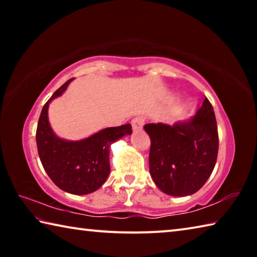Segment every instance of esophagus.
I'll use <instances>...</instances> for the list:
<instances>
[{
	"label": "esophagus",
	"instance_id": "esophagus-1",
	"mask_svg": "<svg viewBox=\"0 0 257 257\" xmlns=\"http://www.w3.org/2000/svg\"><path fill=\"white\" fill-rule=\"evenodd\" d=\"M145 123V118L144 116H136L132 120V125L134 130H141L143 125Z\"/></svg>",
	"mask_w": 257,
	"mask_h": 257
}]
</instances>
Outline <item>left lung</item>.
Segmentation results:
<instances>
[{
    "label": "left lung",
    "mask_w": 257,
    "mask_h": 257,
    "mask_svg": "<svg viewBox=\"0 0 257 257\" xmlns=\"http://www.w3.org/2000/svg\"><path fill=\"white\" fill-rule=\"evenodd\" d=\"M150 172L155 185L171 196L196 193L210 178L219 151L215 114L205 97L196 115L175 124L147 123Z\"/></svg>",
    "instance_id": "obj_1"
}]
</instances>
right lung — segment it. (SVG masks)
I'll use <instances>...</instances> for the list:
<instances>
[{"instance_id":"right-lung-1","label":"right lung","mask_w":257,"mask_h":257,"mask_svg":"<svg viewBox=\"0 0 257 257\" xmlns=\"http://www.w3.org/2000/svg\"><path fill=\"white\" fill-rule=\"evenodd\" d=\"M68 81L55 90L42 108L36 130V143L43 168L51 180L64 191L86 195L98 189L110 173V146L125 135L132 134V124L105 128L79 142H67L55 136L47 119L49 104L60 96Z\"/></svg>"}]
</instances>
